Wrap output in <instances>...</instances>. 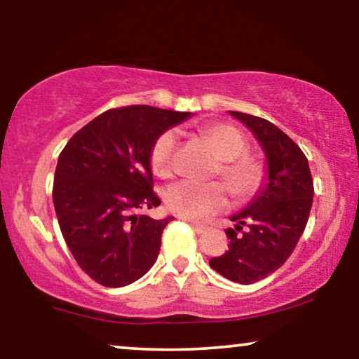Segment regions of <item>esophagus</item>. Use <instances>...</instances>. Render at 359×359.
<instances>
[{
  "label": "esophagus",
  "instance_id": "obj_1",
  "mask_svg": "<svg viewBox=\"0 0 359 359\" xmlns=\"http://www.w3.org/2000/svg\"><path fill=\"white\" fill-rule=\"evenodd\" d=\"M191 227L194 229L196 233H204V232H208V230H209L208 225H203V224H198V222H191Z\"/></svg>",
  "mask_w": 359,
  "mask_h": 359
}]
</instances>
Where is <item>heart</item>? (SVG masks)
Wrapping results in <instances>:
<instances>
[{"label": "heart", "instance_id": "1", "mask_svg": "<svg viewBox=\"0 0 359 359\" xmlns=\"http://www.w3.org/2000/svg\"><path fill=\"white\" fill-rule=\"evenodd\" d=\"M199 134L214 147L220 158L215 175L222 178L225 188L235 199L253 198L263 188L266 170L257 156L248 155V142L242 132L227 122H215L199 129ZM176 163V134L165 130L156 137L150 149V168L158 178L173 175ZM165 203L170 212L183 219L203 220L227 204L225 189L220 183H194L180 181L165 194Z\"/></svg>", "mask_w": 359, "mask_h": 359}]
</instances>
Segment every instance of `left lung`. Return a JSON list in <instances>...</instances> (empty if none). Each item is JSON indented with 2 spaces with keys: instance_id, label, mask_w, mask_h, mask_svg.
Instances as JSON below:
<instances>
[{
  "instance_id": "8db88e82",
  "label": "left lung",
  "mask_w": 359,
  "mask_h": 359,
  "mask_svg": "<svg viewBox=\"0 0 359 359\" xmlns=\"http://www.w3.org/2000/svg\"><path fill=\"white\" fill-rule=\"evenodd\" d=\"M264 150L268 183L225 230L229 250L210 258V268L240 284H253L281 268L306 229L313 199V181L304 151L271 122L230 111Z\"/></svg>"
}]
</instances>
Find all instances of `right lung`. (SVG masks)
<instances>
[{
  "label": "right lung",
  "instance_id": "right-lung-1",
  "mask_svg": "<svg viewBox=\"0 0 359 359\" xmlns=\"http://www.w3.org/2000/svg\"><path fill=\"white\" fill-rule=\"evenodd\" d=\"M189 116L151 106L109 109L81 127L58 156V225L78 266L102 286H127L156 262L173 217L139 214L160 205L150 149L161 132Z\"/></svg>",
  "mask_w": 359,
  "mask_h": 359
}]
</instances>
